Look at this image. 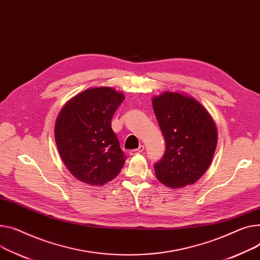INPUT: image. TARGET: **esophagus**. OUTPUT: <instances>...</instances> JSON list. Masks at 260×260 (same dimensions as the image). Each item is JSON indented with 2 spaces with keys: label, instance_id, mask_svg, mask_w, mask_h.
Returning a JSON list of instances; mask_svg holds the SVG:
<instances>
[{
  "label": "esophagus",
  "instance_id": "obj_1",
  "mask_svg": "<svg viewBox=\"0 0 260 260\" xmlns=\"http://www.w3.org/2000/svg\"><path fill=\"white\" fill-rule=\"evenodd\" d=\"M143 150H144V146H143V145H140L139 147L136 148V149H132V150H129V154H131V155H135V154H137V153H140V152H142Z\"/></svg>",
  "mask_w": 260,
  "mask_h": 260
}]
</instances>
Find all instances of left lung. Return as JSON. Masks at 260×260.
Returning <instances> with one entry per match:
<instances>
[{"label":"left lung","instance_id":"left-lung-1","mask_svg":"<svg viewBox=\"0 0 260 260\" xmlns=\"http://www.w3.org/2000/svg\"><path fill=\"white\" fill-rule=\"evenodd\" d=\"M165 140L162 159L153 165L157 179L170 188L196 183L208 169L217 143L216 126L193 98L165 92L152 99Z\"/></svg>","mask_w":260,"mask_h":260}]
</instances>
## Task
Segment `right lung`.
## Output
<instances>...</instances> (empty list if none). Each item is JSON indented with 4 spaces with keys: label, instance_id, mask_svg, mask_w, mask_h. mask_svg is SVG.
Listing matches in <instances>:
<instances>
[{
    "label": "right lung",
    "instance_id": "obj_1",
    "mask_svg": "<svg viewBox=\"0 0 260 260\" xmlns=\"http://www.w3.org/2000/svg\"><path fill=\"white\" fill-rule=\"evenodd\" d=\"M124 95L112 88L88 89L61 109L55 124L60 157L79 181L102 186L118 176L126 155L112 129V118Z\"/></svg>",
    "mask_w": 260,
    "mask_h": 260
}]
</instances>
